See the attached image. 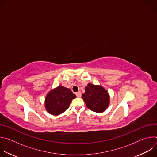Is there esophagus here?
I'll use <instances>...</instances> for the list:
<instances>
[{
  "mask_svg": "<svg viewBox=\"0 0 157 157\" xmlns=\"http://www.w3.org/2000/svg\"><path fill=\"white\" fill-rule=\"evenodd\" d=\"M76 96H77V97L79 98V97H81V93L80 91H78V93H76Z\"/></svg>",
  "mask_w": 157,
  "mask_h": 157,
  "instance_id": "esophagus-1",
  "label": "esophagus"
}]
</instances>
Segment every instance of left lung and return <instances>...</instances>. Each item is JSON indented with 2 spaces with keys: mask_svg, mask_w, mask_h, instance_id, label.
I'll return each mask as SVG.
<instances>
[{
  "mask_svg": "<svg viewBox=\"0 0 157 157\" xmlns=\"http://www.w3.org/2000/svg\"><path fill=\"white\" fill-rule=\"evenodd\" d=\"M81 98L87 108L96 113H102L109 104L110 97L107 90L99 85L89 83Z\"/></svg>",
  "mask_w": 157,
  "mask_h": 157,
  "instance_id": "left-lung-1",
  "label": "left lung"
}]
</instances>
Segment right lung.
<instances>
[{
	"instance_id": "add662e5",
	"label": "right lung",
	"mask_w": 157,
	"mask_h": 157,
	"mask_svg": "<svg viewBox=\"0 0 157 157\" xmlns=\"http://www.w3.org/2000/svg\"><path fill=\"white\" fill-rule=\"evenodd\" d=\"M76 98L70 89L59 86L46 96V110L52 115H59L68 109L71 101Z\"/></svg>"
}]
</instances>
